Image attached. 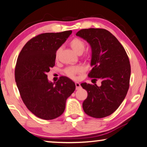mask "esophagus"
I'll use <instances>...</instances> for the list:
<instances>
[{
  "label": "esophagus",
  "instance_id": "1",
  "mask_svg": "<svg viewBox=\"0 0 147 147\" xmlns=\"http://www.w3.org/2000/svg\"><path fill=\"white\" fill-rule=\"evenodd\" d=\"M76 89H77V90H78L79 88H81V85H80V83H78V82H76Z\"/></svg>",
  "mask_w": 147,
  "mask_h": 147
}]
</instances>
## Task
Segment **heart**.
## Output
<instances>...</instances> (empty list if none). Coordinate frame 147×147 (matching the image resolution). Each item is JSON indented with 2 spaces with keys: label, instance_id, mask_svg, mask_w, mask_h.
Wrapping results in <instances>:
<instances>
[{
  "label": "heart",
  "instance_id": "b5f03b06",
  "mask_svg": "<svg viewBox=\"0 0 147 147\" xmlns=\"http://www.w3.org/2000/svg\"><path fill=\"white\" fill-rule=\"evenodd\" d=\"M69 46L73 49V51L76 53L77 54L80 55L82 53L85 48V44L82 40L79 38H74L72 39L69 43ZM59 50L57 51L56 54H55V58L57 59L58 55H59ZM83 70V68L80 66H70L67 68L65 69V74L67 76L71 78H74L76 75L79 74Z\"/></svg>",
  "mask_w": 147,
  "mask_h": 147
}]
</instances>
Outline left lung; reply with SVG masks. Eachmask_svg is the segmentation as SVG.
<instances>
[{"label":"left lung","mask_w":147,"mask_h":147,"mask_svg":"<svg viewBox=\"0 0 147 147\" xmlns=\"http://www.w3.org/2000/svg\"><path fill=\"white\" fill-rule=\"evenodd\" d=\"M76 36L86 40L92 50V69L88 77L102 81L100 86L81 84L88 92L83 110L94 118L107 117L118 109L128 92L131 74L128 57L116 37L103 28L82 29Z\"/></svg>","instance_id":"obj_1"}]
</instances>
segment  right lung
<instances>
[{"label":"right lung","mask_w":147,"mask_h":147,"mask_svg":"<svg viewBox=\"0 0 147 147\" xmlns=\"http://www.w3.org/2000/svg\"><path fill=\"white\" fill-rule=\"evenodd\" d=\"M71 30L43 33L24 45L17 60L15 79L21 99L28 109L42 119L52 120L63 113L67 98L76 89L75 83L61 77L48 81L47 73L55 64V54Z\"/></svg>","instance_id":"add662e5"}]
</instances>
